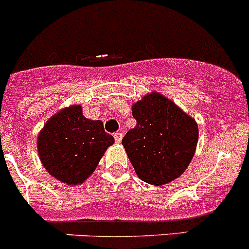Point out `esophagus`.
Instances as JSON below:
<instances>
[{
	"label": "esophagus",
	"mask_w": 249,
	"mask_h": 249,
	"mask_svg": "<svg viewBox=\"0 0 249 249\" xmlns=\"http://www.w3.org/2000/svg\"><path fill=\"white\" fill-rule=\"evenodd\" d=\"M122 137H124V135H122V133H120V132H116V133H114V139H115V142H116L117 143H119V142H121V140H122Z\"/></svg>",
	"instance_id": "34e87169"
}]
</instances>
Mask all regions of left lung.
<instances>
[{
    "label": "left lung",
    "instance_id": "obj_1",
    "mask_svg": "<svg viewBox=\"0 0 249 249\" xmlns=\"http://www.w3.org/2000/svg\"><path fill=\"white\" fill-rule=\"evenodd\" d=\"M137 125L122 139L138 178L160 186L188 168L198 143V124L170 99L152 92L132 107Z\"/></svg>",
    "mask_w": 249,
    "mask_h": 249
}]
</instances>
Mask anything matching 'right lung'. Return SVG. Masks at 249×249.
I'll return each mask as SVG.
<instances>
[{
  "mask_svg": "<svg viewBox=\"0 0 249 249\" xmlns=\"http://www.w3.org/2000/svg\"><path fill=\"white\" fill-rule=\"evenodd\" d=\"M103 122L86 119L80 106L53 115L38 135V153L48 173L67 184H80L114 143Z\"/></svg>",
  "mask_w": 249,
  "mask_h": 249,
  "instance_id": "obj_1",
  "label": "right lung"
}]
</instances>
